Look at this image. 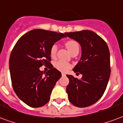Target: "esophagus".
<instances>
[{"label": "esophagus", "mask_w": 123, "mask_h": 123, "mask_svg": "<svg viewBox=\"0 0 123 123\" xmlns=\"http://www.w3.org/2000/svg\"><path fill=\"white\" fill-rule=\"evenodd\" d=\"M65 75H66V74H65V73H63V72H62V76H65Z\"/></svg>", "instance_id": "obj_1"}]
</instances>
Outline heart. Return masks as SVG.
<instances>
[{"mask_svg":"<svg viewBox=\"0 0 123 123\" xmlns=\"http://www.w3.org/2000/svg\"><path fill=\"white\" fill-rule=\"evenodd\" d=\"M66 46L70 54L73 53L75 51H79V49L78 43L74 41L67 42L66 43ZM57 50H58V46L56 44H53L51 46V48L50 49V55L52 58H54L56 57ZM70 67H71L70 64L63 60H58L55 63V67L57 70L62 72H66L69 69Z\"/></svg>","mask_w":123,"mask_h":123,"instance_id":"1","label":"heart"}]
</instances>
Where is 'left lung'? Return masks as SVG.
I'll return each mask as SVG.
<instances>
[{
	"label": "left lung",
	"instance_id": "8db88e82",
	"mask_svg": "<svg viewBox=\"0 0 123 123\" xmlns=\"http://www.w3.org/2000/svg\"><path fill=\"white\" fill-rule=\"evenodd\" d=\"M65 35L80 44L82 55L73 68L82 78L67 75L68 98L78 107H86L100 100L107 86L110 75V52L105 41L90 30L68 32Z\"/></svg>",
	"mask_w": 123,
	"mask_h": 123
}]
</instances>
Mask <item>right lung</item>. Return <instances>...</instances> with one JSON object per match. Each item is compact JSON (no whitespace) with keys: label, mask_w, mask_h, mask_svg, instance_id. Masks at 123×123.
Instances as JSON below:
<instances>
[{"label":"right lung","mask_w":123,"mask_h":123,"mask_svg":"<svg viewBox=\"0 0 123 123\" xmlns=\"http://www.w3.org/2000/svg\"><path fill=\"white\" fill-rule=\"evenodd\" d=\"M65 37L62 33L35 29L21 36L14 46L9 58L12 85L18 98L28 106L41 107L49 100L62 76L50 63V49ZM43 64L50 65L46 73L39 69Z\"/></svg>","instance_id":"add662e5"}]
</instances>
